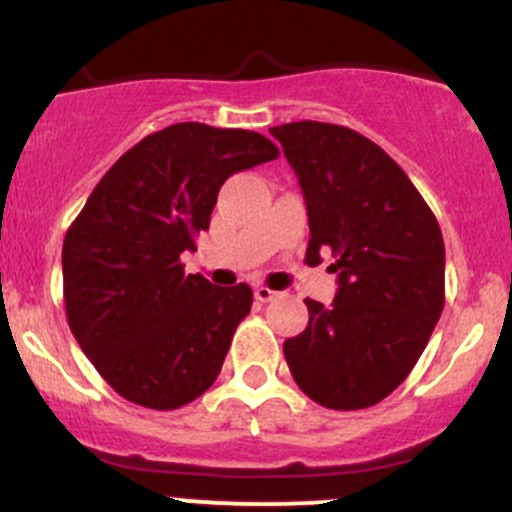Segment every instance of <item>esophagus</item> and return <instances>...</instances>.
<instances>
[{
  "instance_id": "1",
  "label": "esophagus",
  "mask_w": 512,
  "mask_h": 512,
  "mask_svg": "<svg viewBox=\"0 0 512 512\" xmlns=\"http://www.w3.org/2000/svg\"><path fill=\"white\" fill-rule=\"evenodd\" d=\"M254 295H256V300H258V302H271V300L280 298L278 290H271V288H268V285H256V288H254Z\"/></svg>"
}]
</instances>
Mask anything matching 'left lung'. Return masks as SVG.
I'll use <instances>...</instances> for the list:
<instances>
[{"label":"left lung","instance_id":"1","mask_svg":"<svg viewBox=\"0 0 512 512\" xmlns=\"http://www.w3.org/2000/svg\"><path fill=\"white\" fill-rule=\"evenodd\" d=\"M305 195V261L334 256L337 298L305 300L310 322L283 354L302 393L332 410L381 403L408 378L444 307V239L405 170L359 131L273 126Z\"/></svg>","mask_w":512,"mask_h":512}]
</instances>
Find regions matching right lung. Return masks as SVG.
Masks as SVG:
<instances>
[{"mask_svg": "<svg viewBox=\"0 0 512 512\" xmlns=\"http://www.w3.org/2000/svg\"><path fill=\"white\" fill-rule=\"evenodd\" d=\"M278 158L266 136L180 122L124 153L87 197L63 241L73 337L119 395L175 410L217 381L249 315L246 283L185 276L183 251L210 227L229 175Z\"/></svg>", "mask_w": 512, "mask_h": 512, "instance_id": "obj_1", "label": "right lung"}]
</instances>
